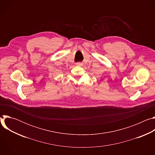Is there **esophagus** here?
Wrapping results in <instances>:
<instances>
[{
  "instance_id": "34e87169",
  "label": "esophagus",
  "mask_w": 155,
  "mask_h": 155,
  "mask_svg": "<svg viewBox=\"0 0 155 155\" xmlns=\"http://www.w3.org/2000/svg\"><path fill=\"white\" fill-rule=\"evenodd\" d=\"M76 65H78V66H81V65H82V63H81V62H77V63L76 64Z\"/></svg>"
}]
</instances>
